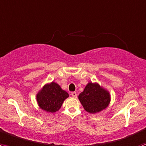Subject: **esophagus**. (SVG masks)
I'll use <instances>...</instances> for the list:
<instances>
[{"label":"esophagus","instance_id":"34e87169","mask_svg":"<svg viewBox=\"0 0 146 146\" xmlns=\"http://www.w3.org/2000/svg\"><path fill=\"white\" fill-rule=\"evenodd\" d=\"M71 95L72 97H73V98H76V97H77V93H76V92H72Z\"/></svg>","mask_w":146,"mask_h":146}]
</instances>
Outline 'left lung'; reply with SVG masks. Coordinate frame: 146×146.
<instances>
[{
    "mask_svg": "<svg viewBox=\"0 0 146 146\" xmlns=\"http://www.w3.org/2000/svg\"><path fill=\"white\" fill-rule=\"evenodd\" d=\"M88 112L97 113L105 109L110 102V94L98 84L89 82L78 97Z\"/></svg>",
    "mask_w": 146,
    "mask_h": 146,
    "instance_id": "obj_1",
    "label": "left lung"
}]
</instances>
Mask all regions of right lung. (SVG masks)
Segmentation results:
<instances>
[{"instance_id": "obj_1", "label": "right lung", "mask_w": 146, "mask_h": 146, "mask_svg": "<svg viewBox=\"0 0 146 146\" xmlns=\"http://www.w3.org/2000/svg\"><path fill=\"white\" fill-rule=\"evenodd\" d=\"M67 98H68V94L54 82L44 85L43 89L36 95L39 107L49 112L58 111Z\"/></svg>"}]
</instances>
